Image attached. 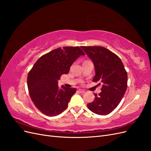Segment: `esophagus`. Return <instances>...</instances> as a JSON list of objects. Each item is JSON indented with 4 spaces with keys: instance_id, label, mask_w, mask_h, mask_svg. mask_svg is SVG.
I'll use <instances>...</instances> for the list:
<instances>
[{
    "instance_id": "esophagus-1",
    "label": "esophagus",
    "mask_w": 151,
    "mask_h": 151,
    "mask_svg": "<svg viewBox=\"0 0 151 151\" xmlns=\"http://www.w3.org/2000/svg\"><path fill=\"white\" fill-rule=\"evenodd\" d=\"M79 91L81 93H85V91L83 90V89H79Z\"/></svg>"
}]
</instances>
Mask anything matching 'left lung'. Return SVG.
<instances>
[{
    "mask_svg": "<svg viewBox=\"0 0 151 151\" xmlns=\"http://www.w3.org/2000/svg\"><path fill=\"white\" fill-rule=\"evenodd\" d=\"M92 60L96 75L93 82L102 84L101 92L95 94L94 100L87 104L90 110L106 115L120 103L127 88V72L121 59L108 49L99 46L81 47Z\"/></svg>",
    "mask_w": 151,
    "mask_h": 151,
    "instance_id": "obj_1",
    "label": "left lung"
}]
</instances>
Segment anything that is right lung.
<instances>
[{
	"mask_svg": "<svg viewBox=\"0 0 151 151\" xmlns=\"http://www.w3.org/2000/svg\"><path fill=\"white\" fill-rule=\"evenodd\" d=\"M79 47H64L43 55L28 73L27 84L30 98L44 115L53 116L62 113L68 106L76 89L58 88V80L67 74L76 59L84 55Z\"/></svg>",
	"mask_w": 151,
	"mask_h": 151,
	"instance_id": "obj_1",
	"label": "right lung"
}]
</instances>
